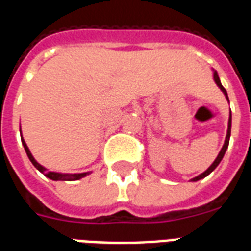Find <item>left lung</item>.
Listing matches in <instances>:
<instances>
[{"label":"left lung","instance_id":"8db88e82","mask_svg":"<svg viewBox=\"0 0 251 251\" xmlns=\"http://www.w3.org/2000/svg\"><path fill=\"white\" fill-rule=\"evenodd\" d=\"M212 71H214V81H215L216 85H218V87L220 88V91L223 92L224 96H226V98H227V101L229 102V100H228L227 91H226V89H224L223 85H222V83H220V79H219V75H218V72H216L215 70H212ZM230 124H232V115H230V114H229V119H228L227 136H226V141H224L223 148H222V150H220L219 154H218V157H216V159L214 160V162H212L211 166H210V167H208L205 172H202L201 175H198V176H196V177H193V179H192V181H198V180L203 179V177H206V176H207V175H210V174H211V172L214 171V170H215V168L218 167V166H219V163H220V162H222V159H223L224 154H226V151H227L228 145H229V137H230Z\"/></svg>","mask_w":251,"mask_h":251}]
</instances>
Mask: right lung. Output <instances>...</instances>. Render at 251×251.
Returning <instances> with one entry per match:
<instances>
[{
    "label": "right lung",
    "mask_w": 251,
    "mask_h": 251,
    "mask_svg": "<svg viewBox=\"0 0 251 251\" xmlns=\"http://www.w3.org/2000/svg\"><path fill=\"white\" fill-rule=\"evenodd\" d=\"M21 137H22V144H23L24 146V150H25V153H27L28 158H29V160L32 162V164H33V166H35V167L37 168L41 174H44L46 177H49V179L54 180V181H75V180L83 179V177H85V176L91 174V172H81V174H62V172L48 171L44 166H41V164H40L35 158H33V155H32L29 149H28L27 144H25V141H24L23 136L21 135Z\"/></svg>",
    "instance_id": "add662e5"
}]
</instances>
